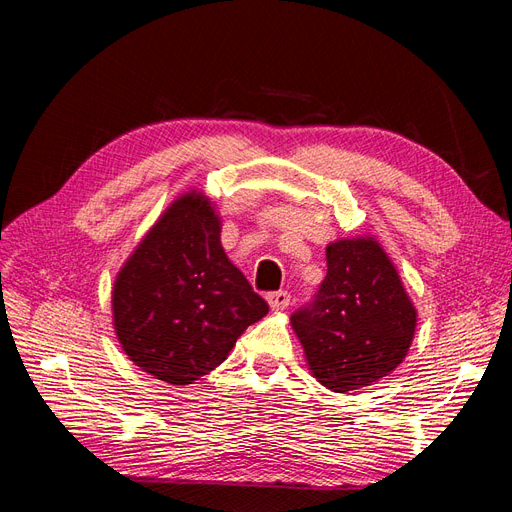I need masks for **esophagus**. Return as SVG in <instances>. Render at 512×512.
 <instances>
[{
  "mask_svg": "<svg viewBox=\"0 0 512 512\" xmlns=\"http://www.w3.org/2000/svg\"><path fill=\"white\" fill-rule=\"evenodd\" d=\"M271 309H286L290 305V292L288 290H277V292H269L267 297Z\"/></svg>",
  "mask_w": 512,
  "mask_h": 512,
  "instance_id": "esophagus-1",
  "label": "esophagus"
}]
</instances>
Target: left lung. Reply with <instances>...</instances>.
Here are the masks:
<instances>
[{
	"mask_svg": "<svg viewBox=\"0 0 512 512\" xmlns=\"http://www.w3.org/2000/svg\"><path fill=\"white\" fill-rule=\"evenodd\" d=\"M314 378L335 393L389 376L406 359L416 309L374 237L327 247V277L290 318Z\"/></svg>",
	"mask_w": 512,
	"mask_h": 512,
	"instance_id": "obj_1",
	"label": "left lung"
}]
</instances>
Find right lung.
Returning a JSON list of instances; mask_svg holds the SVG:
<instances>
[{
    "label": "right lung",
    "instance_id": "right-lung-1",
    "mask_svg": "<svg viewBox=\"0 0 512 512\" xmlns=\"http://www.w3.org/2000/svg\"><path fill=\"white\" fill-rule=\"evenodd\" d=\"M203 192L170 205L121 267L113 324L128 359L168 384H192L226 361L267 301L228 260Z\"/></svg>",
    "mask_w": 512,
    "mask_h": 512
}]
</instances>
